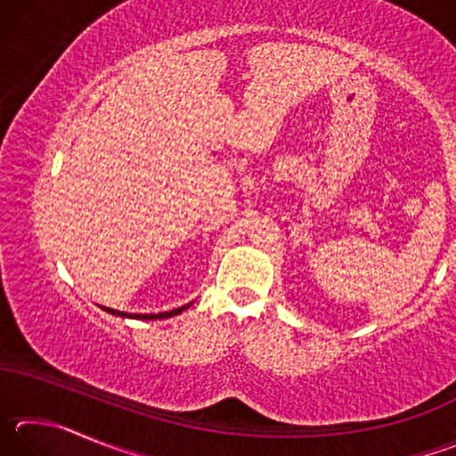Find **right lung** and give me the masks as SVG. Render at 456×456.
I'll use <instances>...</instances> for the list:
<instances>
[{
    "mask_svg": "<svg viewBox=\"0 0 456 456\" xmlns=\"http://www.w3.org/2000/svg\"><path fill=\"white\" fill-rule=\"evenodd\" d=\"M191 305H192V302L187 304V305L175 307V310H171V312H160V314H126V312L112 310V307H104V305H100V307H102L104 312L112 314V315H120V318H133V320H165V318H173V315H179L181 312H184V310H187V307H191Z\"/></svg>",
    "mask_w": 456,
    "mask_h": 456,
    "instance_id": "add662e5",
    "label": "right lung"
}]
</instances>
